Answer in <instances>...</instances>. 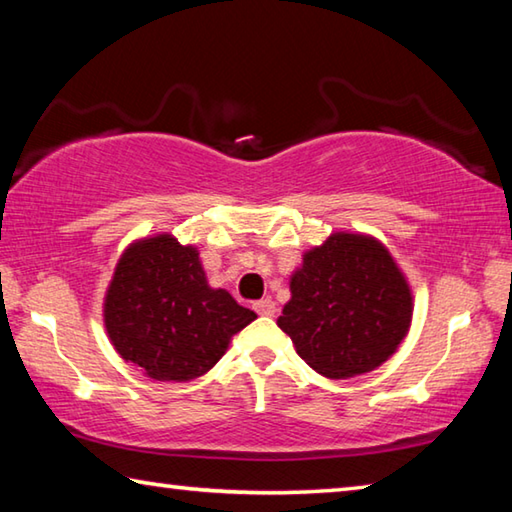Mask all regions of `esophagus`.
I'll use <instances>...</instances> for the list:
<instances>
[{"label": "esophagus", "instance_id": "1", "mask_svg": "<svg viewBox=\"0 0 512 512\" xmlns=\"http://www.w3.org/2000/svg\"><path fill=\"white\" fill-rule=\"evenodd\" d=\"M253 309L257 311L259 316H273L275 314V302L271 298H264V300L255 302Z\"/></svg>", "mask_w": 512, "mask_h": 512}]
</instances>
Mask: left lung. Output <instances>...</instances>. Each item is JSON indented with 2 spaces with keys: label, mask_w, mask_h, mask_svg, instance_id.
I'll use <instances>...</instances> for the list:
<instances>
[{
  "label": "left lung",
  "mask_w": 512,
  "mask_h": 512,
  "mask_svg": "<svg viewBox=\"0 0 512 512\" xmlns=\"http://www.w3.org/2000/svg\"><path fill=\"white\" fill-rule=\"evenodd\" d=\"M289 291L277 327L327 379L379 368L411 329V284L391 250L366 232L336 230L305 250Z\"/></svg>",
  "instance_id": "8db88e82"
}]
</instances>
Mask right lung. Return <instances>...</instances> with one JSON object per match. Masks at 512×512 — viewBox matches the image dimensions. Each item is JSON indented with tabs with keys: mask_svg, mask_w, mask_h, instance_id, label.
I'll return each mask as SVG.
<instances>
[{
	"mask_svg": "<svg viewBox=\"0 0 512 512\" xmlns=\"http://www.w3.org/2000/svg\"><path fill=\"white\" fill-rule=\"evenodd\" d=\"M255 318L228 291L210 287L198 248L171 232L128 244L103 296L112 348L155 381L203 377Z\"/></svg>",
	"mask_w": 512,
	"mask_h": 512,
	"instance_id": "obj_1",
	"label": "right lung"
}]
</instances>
